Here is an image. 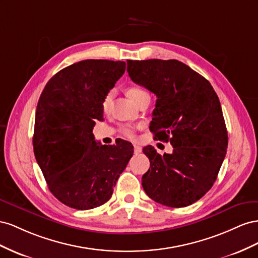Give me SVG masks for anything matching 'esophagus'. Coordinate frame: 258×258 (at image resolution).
I'll use <instances>...</instances> for the list:
<instances>
[{
  "instance_id": "obj_1",
  "label": "esophagus",
  "mask_w": 258,
  "mask_h": 258,
  "mask_svg": "<svg viewBox=\"0 0 258 258\" xmlns=\"http://www.w3.org/2000/svg\"><path fill=\"white\" fill-rule=\"evenodd\" d=\"M134 152H135L136 154L141 153V152H142V147H141V146H137V145H134Z\"/></svg>"
}]
</instances>
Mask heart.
<instances>
[{
    "mask_svg": "<svg viewBox=\"0 0 258 258\" xmlns=\"http://www.w3.org/2000/svg\"><path fill=\"white\" fill-rule=\"evenodd\" d=\"M127 95H128V97L132 100H133L136 105L138 104L139 101L145 99V98H150L149 93L147 92L146 90H144L143 87H139V86H131V87H128ZM113 96H114V92L113 91H109L105 95V97L102 98L101 107H102V110H104L105 112H108L109 110H110V108H111ZM121 132H122L123 135H125V136L128 137V138H134L135 137V128L133 126H130V125H124V126H122Z\"/></svg>",
    "mask_w": 258,
    "mask_h": 258,
    "instance_id": "b5f03b06",
    "label": "heart"
}]
</instances>
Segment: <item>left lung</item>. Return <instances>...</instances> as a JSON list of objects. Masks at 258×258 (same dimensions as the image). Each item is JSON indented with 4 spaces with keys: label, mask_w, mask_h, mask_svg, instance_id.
Masks as SVG:
<instances>
[{
    "label": "left lung",
    "mask_w": 258,
    "mask_h": 258,
    "mask_svg": "<svg viewBox=\"0 0 258 258\" xmlns=\"http://www.w3.org/2000/svg\"><path fill=\"white\" fill-rule=\"evenodd\" d=\"M133 82L157 96L150 131L170 142L172 153L143 149L150 167L143 188L170 208L197 202L215 182L226 156L228 134L218 96L209 81L176 59L127 60Z\"/></svg>",
    "instance_id": "left-lung-1"
}]
</instances>
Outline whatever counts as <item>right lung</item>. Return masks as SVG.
<instances>
[{
    "label": "right lung",
    "instance_id": "right-lung-1",
    "mask_svg": "<svg viewBox=\"0 0 258 258\" xmlns=\"http://www.w3.org/2000/svg\"><path fill=\"white\" fill-rule=\"evenodd\" d=\"M124 61L86 59L63 68L44 87L36 106L33 150L48 189L76 210L106 203L133 156L126 141L97 144L102 98L125 72Z\"/></svg>",
    "mask_w": 258,
    "mask_h": 258
}]
</instances>
